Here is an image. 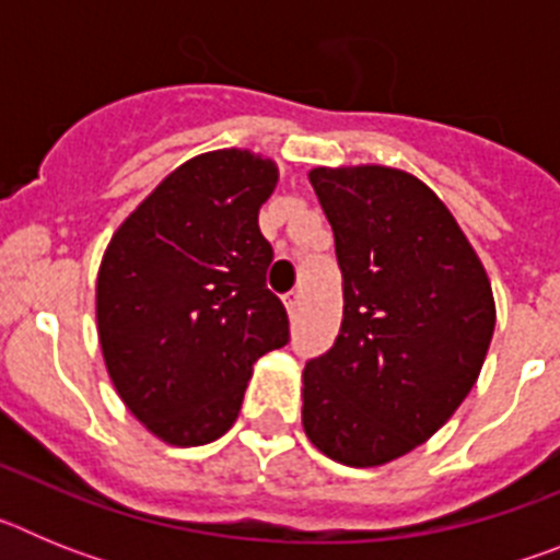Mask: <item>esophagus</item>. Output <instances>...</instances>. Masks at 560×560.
<instances>
[{"mask_svg": "<svg viewBox=\"0 0 560 560\" xmlns=\"http://www.w3.org/2000/svg\"><path fill=\"white\" fill-rule=\"evenodd\" d=\"M285 311H289L291 319H294V316L300 314V291H291V294L285 296Z\"/></svg>", "mask_w": 560, "mask_h": 560, "instance_id": "esophagus-1", "label": "esophagus"}]
</instances>
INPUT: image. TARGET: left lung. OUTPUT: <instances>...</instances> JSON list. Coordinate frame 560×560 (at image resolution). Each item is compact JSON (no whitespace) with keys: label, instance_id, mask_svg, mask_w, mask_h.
<instances>
[{"label":"left lung","instance_id":"left-lung-1","mask_svg":"<svg viewBox=\"0 0 560 560\" xmlns=\"http://www.w3.org/2000/svg\"><path fill=\"white\" fill-rule=\"evenodd\" d=\"M336 237L345 316L303 370L305 438L375 468L427 443L471 393L497 303L471 241L438 192L387 165L311 167Z\"/></svg>","mask_w":560,"mask_h":560}]
</instances>
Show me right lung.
Segmentation results:
<instances>
[{
  "instance_id": "1",
  "label": "right lung",
  "mask_w": 560,
  "mask_h": 560,
  "mask_svg": "<svg viewBox=\"0 0 560 560\" xmlns=\"http://www.w3.org/2000/svg\"><path fill=\"white\" fill-rule=\"evenodd\" d=\"M277 162L221 148L182 162L114 230L97 269V339L128 412L167 446H205L241 412L252 368L289 341L266 289L257 212Z\"/></svg>"
}]
</instances>
